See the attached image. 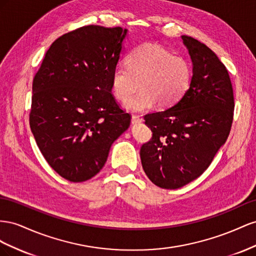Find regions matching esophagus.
I'll list each match as a JSON object with an SVG mask.
<instances>
[{
    "label": "esophagus",
    "instance_id": "1",
    "mask_svg": "<svg viewBox=\"0 0 256 256\" xmlns=\"http://www.w3.org/2000/svg\"><path fill=\"white\" fill-rule=\"evenodd\" d=\"M140 122H142V119L140 118V116H136V114H133V116H132V123H133V124L140 123Z\"/></svg>",
    "mask_w": 256,
    "mask_h": 256
}]
</instances>
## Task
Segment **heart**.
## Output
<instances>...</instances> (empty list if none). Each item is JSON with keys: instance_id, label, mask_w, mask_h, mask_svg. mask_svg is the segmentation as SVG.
Instances as JSON below:
<instances>
[{"instance_id": "b5f03b06", "label": "heart", "mask_w": 256, "mask_h": 256, "mask_svg": "<svg viewBox=\"0 0 256 256\" xmlns=\"http://www.w3.org/2000/svg\"><path fill=\"white\" fill-rule=\"evenodd\" d=\"M192 80V68L184 58L174 56L156 44L146 42L130 51L126 64L114 68L112 88L116 98L126 100L138 86L140 94L126 102L130 112L148 110L156 103L170 107L184 98Z\"/></svg>"}]
</instances>
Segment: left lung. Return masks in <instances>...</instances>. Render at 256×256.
<instances>
[{
    "label": "left lung",
    "mask_w": 256,
    "mask_h": 256,
    "mask_svg": "<svg viewBox=\"0 0 256 256\" xmlns=\"http://www.w3.org/2000/svg\"><path fill=\"white\" fill-rule=\"evenodd\" d=\"M181 38L193 62L191 84L172 107L144 116L152 138L140 148L146 174L167 190L190 184L208 168L228 140L235 108L225 65L205 44Z\"/></svg>",
    "instance_id": "1"
}]
</instances>
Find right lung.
<instances>
[{
    "label": "right lung",
    "instance_id": "obj_1",
    "mask_svg": "<svg viewBox=\"0 0 256 256\" xmlns=\"http://www.w3.org/2000/svg\"><path fill=\"white\" fill-rule=\"evenodd\" d=\"M126 28L84 26L51 44L32 84L30 128L51 168L70 182L103 168L130 123L112 93Z\"/></svg>",
    "mask_w": 256,
    "mask_h": 256
}]
</instances>
